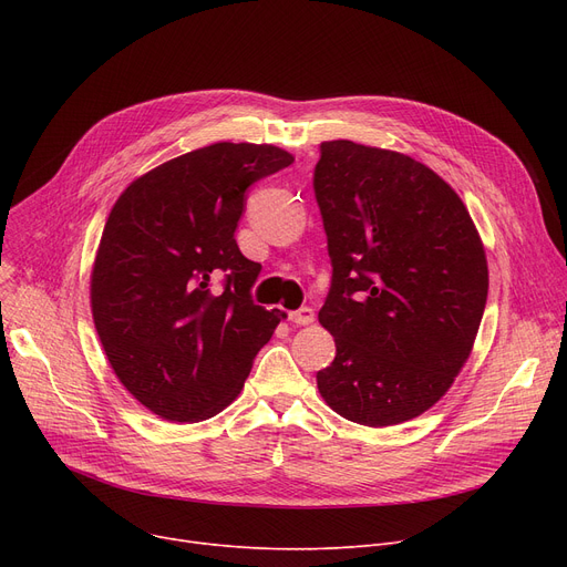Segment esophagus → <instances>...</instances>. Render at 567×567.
I'll return each instance as SVG.
<instances>
[{"mask_svg": "<svg viewBox=\"0 0 567 567\" xmlns=\"http://www.w3.org/2000/svg\"><path fill=\"white\" fill-rule=\"evenodd\" d=\"M289 321H293L296 326H308L315 321V312H312V308H299V310L289 312Z\"/></svg>", "mask_w": 567, "mask_h": 567, "instance_id": "1", "label": "esophagus"}]
</instances>
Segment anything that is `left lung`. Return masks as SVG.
<instances>
[{
  "instance_id": "left-lung-1",
  "label": "left lung",
  "mask_w": 567,
  "mask_h": 567,
  "mask_svg": "<svg viewBox=\"0 0 567 567\" xmlns=\"http://www.w3.org/2000/svg\"><path fill=\"white\" fill-rule=\"evenodd\" d=\"M336 338L317 389L342 419L389 427L434 406L464 368L487 303L481 234L460 195L411 156L321 142L315 167Z\"/></svg>"
}]
</instances>
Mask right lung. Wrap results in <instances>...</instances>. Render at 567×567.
<instances>
[{
	"instance_id": "obj_1",
	"label": "right lung",
	"mask_w": 567,
	"mask_h": 567,
	"mask_svg": "<svg viewBox=\"0 0 567 567\" xmlns=\"http://www.w3.org/2000/svg\"><path fill=\"white\" fill-rule=\"evenodd\" d=\"M274 144L216 142L118 195L92 271V315L124 389L172 423H199L241 393L287 315L252 303L261 271L236 246L246 190L289 167Z\"/></svg>"
}]
</instances>
